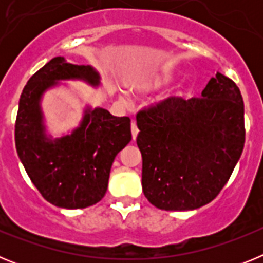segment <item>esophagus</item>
I'll return each mask as SVG.
<instances>
[{
	"label": "esophagus",
	"instance_id": "34e87169",
	"mask_svg": "<svg viewBox=\"0 0 263 263\" xmlns=\"http://www.w3.org/2000/svg\"><path fill=\"white\" fill-rule=\"evenodd\" d=\"M137 136H138V127H137L136 122H132V137L133 139H136Z\"/></svg>",
	"mask_w": 263,
	"mask_h": 263
}]
</instances>
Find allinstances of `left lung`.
<instances>
[{
	"instance_id": "obj_1",
	"label": "left lung",
	"mask_w": 263,
	"mask_h": 263,
	"mask_svg": "<svg viewBox=\"0 0 263 263\" xmlns=\"http://www.w3.org/2000/svg\"><path fill=\"white\" fill-rule=\"evenodd\" d=\"M142 190L164 211H192L220 194L245 143L243 101L217 72L201 97L168 99L137 115Z\"/></svg>"
}]
</instances>
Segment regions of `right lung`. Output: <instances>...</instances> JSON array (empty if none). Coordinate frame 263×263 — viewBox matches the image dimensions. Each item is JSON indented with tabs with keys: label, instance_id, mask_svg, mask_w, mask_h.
Returning a JSON list of instances; mask_svg holds the SVG:
<instances>
[{
	"label": "right lung",
	"instance_id": "obj_1",
	"mask_svg": "<svg viewBox=\"0 0 263 263\" xmlns=\"http://www.w3.org/2000/svg\"><path fill=\"white\" fill-rule=\"evenodd\" d=\"M60 80H84L97 87L100 75L90 66L51 59L25 85L15 120L18 157L42 196L67 210L99 203L108 188L116 155L132 141L129 117H116L106 109L87 108L71 134L52 139L46 134L41 99Z\"/></svg>",
	"mask_w": 263,
	"mask_h": 263
}]
</instances>
